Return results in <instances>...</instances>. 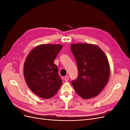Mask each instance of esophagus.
Segmentation results:
<instances>
[{"mask_svg":"<svg viewBox=\"0 0 130 130\" xmlns=\"http://www.w3.org/2000/svg\"><path fill=\"white\" fill-rule=\"evenodd\" d=\"M64 80H65V81H67L68 80H69V76H64Z\"/></svg>","mask_w":130,"mask_h":130,"instance_id":"1","label":"esophagus"}]
</instances>
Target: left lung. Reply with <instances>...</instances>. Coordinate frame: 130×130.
<instances>
[{"instance_id":"1","label":"left lung","mask_w":130,"mask_h":130,"mask_svg":"<svg viewBox=\"0 0 130 130\" xmlns=\"http://www.w3.org/2000/svg\"><path fill=\"white\" fill-rule=\"evenodd\" d=\"M78 77L72 81L75 91L85 99L97 96L107 85L110 74L107 56L99 46L88 43L72 44Z\"/></svg>"}]
</instances>
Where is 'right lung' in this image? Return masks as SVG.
I'll use <instances>...</instances> for the list:
<instances>
[{
  "label": "right lung",
  "instance_id": "add662e5",
  "mask_svg": "<svg viewBox=\"0 0 130 130\" xmlns=\"http://www.w3.org/2000/svg\"><path fill=\"white\" fill-rule=\"evenodd\" d=\"M62 46L61 44L39 45L26 58L23 69L26 83L35 94L43 99L54 96L62 84L57 67L54 63Z\"/></svg>",
  "mask_w": 130,
  "mask_h": 130
}]
</instances>
